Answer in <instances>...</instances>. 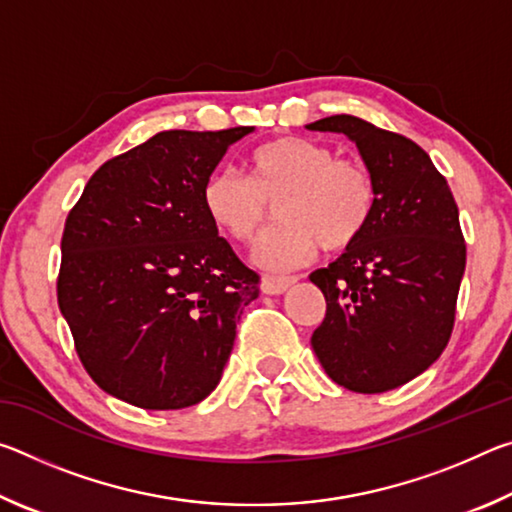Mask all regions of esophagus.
Instances as JSON below:
<instances>
[{
    "label": "esophagus",
    "instance_id": "obj_1",
    "mask_svg": "<svg viewBox=\"0 0 512 512\" xmlns=\"http://www.w3.org/2000/svg\"><path fill=\"white\" fill-rule=\"evenodd\" d=\"M293 282H296V277H291V275H264L262 291L266 293V296H280V293L287 291Z\"/></svg>",
    "mask_w": 512,
    "mask_h": 512
}]
</instances>
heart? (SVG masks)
Returning a JSON list of instances; mask_svg holds the SVG:
<instances>
[{"label": "heart", "instance_id": "obj_1", "mask_svg": "<svg viewBox=\"0 0 512 512\" xmlns=\"http://www.w3.org/2000/svg\"><path fill=\"white\" fill-rule=\"evenodd\" d=\"M203 210L225 237L250 244L277 203V225L259 241L257 262L275 271L311 257L350 248L372 219L377 183L366 164L336 158L329 146L307 137H277L248 155V178L214 171L203 185Z\"/></svg>", "mask_w": 512, "mask_h": 512}]
</instances>
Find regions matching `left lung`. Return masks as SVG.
Returning <instances> with one entry per match:
<instances>
[{"label": "left lung", "instance_id": "1", "mask_svg": "<svg viewBox=\"0 0 512 512\" xmlns=\"http://www.w3.org/2000/svg\"><path fill=\"white\" fill-rule=\"evenodd\" d=\"M309 131L343 133L377 183L363 235L309 275L327 311L311 336L329 379L354 393H386L427 370L447 348L465 273L458 205L427 151L352 115Z\"/></svg>", "mask_w": 512, "mask_h": 512}]
</instances>
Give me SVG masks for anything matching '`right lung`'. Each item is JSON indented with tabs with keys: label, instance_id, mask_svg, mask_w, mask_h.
I'll return each mask as SVG.
<instances>
[{
	"label": "right lung",
	"instance_id": "obj_1",
	"mask_svg": "<svg viewBox=\"0 0 512 512\" xmlns=\"http://www.w3.org/2000/svg\"><path fill=\"white\" fill-rule=\"evenodd\" d=\"M253 126L162 131L94 171L67 214L58 307L94 384L149 411L210 395L259 275L207 219L203 185Z\"/></svg>",
	"mask_w": 512,
	"mask_h": 512
}]
</instances>
